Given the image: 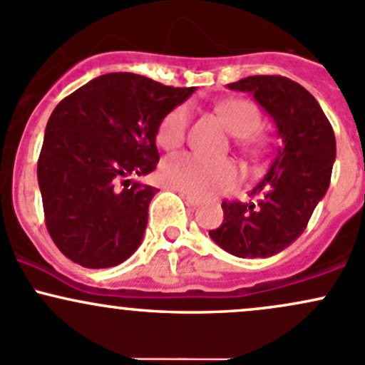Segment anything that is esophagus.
<instances>
[{
	"mask_svg": "<svg viewBox=\"0 0 365 365\" xmlns=\"http://www.w3.org/2000/svg\"><path fill=\"white\" fill-rule=\"evenodd\" d=\"M182 195H183V199L187 201V204H190V206H197V204H199V199L194 197V195L187 194V192H182Z\"/></svg>",
	"mask_w": 365,
	"mask_h": 365,
	"instance_id": "obj_1",
	"label": "esophagus"
}]
</instances>
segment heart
Here are the masks:
<instances>
[{
    "mask_svg": "<svg viewBox=\"0 0 365 365\" xmlns=\"http://www.w3.org/2000/svg\"><path fill=\"white\" fill-rule=\"evenodd\" d=\"M216 114L239 142H250L259 126V112L255 103L242 98H228L216 106ZM190 110L178 106L168 112L158 128V142L163 149H176L185 140ZM163 180L173 189L197 197L225 192L237 183V166L228 159H210L194 152H180L163 163Z\"/></svg>",
    "mask_w": 365,
    "mask_h": 365,
    "instance_id": "heart-1",
    "label": "heart"
}]
</instances>
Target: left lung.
I'll return each instance as SVG.
<instances>
[{
	"label": "left lung",
	"mask_w": 365,
	"mask_h": 365,
	"mask_svg": "<svg viewBox=\"0 0 365 365\" xmlns=\"http://www.w3.org/2000/svg\"><path fill=\"white\" fill-rule=\"evenodd\" d=\"M227 88L253 95L277 128L280 145L251 190L256 204L223 201V222L210 237L237 258H268L303 234L329 189L334 131L310 91L282 76H250Z\"/></svg>",
	"instance_id": "left-lung-1"
}]
</instances>
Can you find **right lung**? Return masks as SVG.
Returning a JSON list of instances; mask_svg holds the SVG:
<instances>
[{
    "label": "right lung",
    "mask_w": 365,
    "mask_h": 365,
    "mask_svg": "<svg viewBox=\"0 0 365 365\" xmlns=\"http://www.w3.org/2000/svg\"><path fill=\"white\" fill-rule=\"evenodd\" d=\"M194 91L110 72L55 107L38 183L46 228L67 258L86 268H109L138 250L158 189L131 176L155 170L159 124Z\"/></svg>",
    "instance_id": "add662e5"
}]
</instances>
